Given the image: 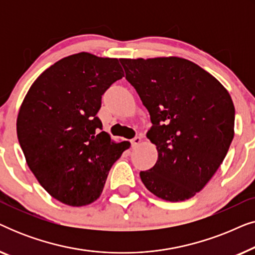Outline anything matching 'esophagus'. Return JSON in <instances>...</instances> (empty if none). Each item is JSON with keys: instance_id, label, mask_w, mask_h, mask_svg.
<instances>
[{"instance_id": "obj_1", "label": "esophagus", "mask_w": 255, "mask_h": 255, "mask_svg": "<svg viewBox=\"0 0 255 255\" xmlns=\"http://www.w3.org/2000/svg\"><path fill=\"white\" fill-rule=\"evenodd\" d=\"M141 140H142L141 135H137V137H134L133 139H132V140H131V144L133 145V146H138V145H140V144H141Z\"/></svg>"}]
</instances>
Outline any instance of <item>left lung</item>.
<instances>
[{
	"label": "left lung",
	"instance_id": "left-lung-1",
	"mask_svg": "<svg viewBox=\"0 0 255 255\" xmlns=\"http://www.w3.org/2000/svg\"><path fill=\"white\" fill-rule=\"evenodd\" d=\"M151 116L147 138L158 160L140 172L145 187L169 202L189 200L221 166L235 135V106L224 86L179 57L120 59Z\"/></svg>",
	"mask_w": 255,
	"mask_h": 255
}]
</instances>
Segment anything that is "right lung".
<instances>
[{"label":"right lung","mask_w":255,"mask_h":255,"mask_svg":"<svg viewBox=\"0 0 255 255\" xmlns=\"http://www.w3.org/2000/svg\"><path fill=\"white\" fill-rule=\"evenodd\" d=\"M123 76L118 59L81 52L44 71L24 97L17 116L19 145L55 200L72 207L95 202L111 166L130 147L100 132L96 117L104 92Z\"/></svg>","instance_id":"right-lung-1"}]
</instances>
